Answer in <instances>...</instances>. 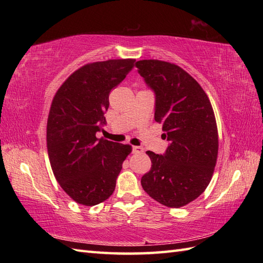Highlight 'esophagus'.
I'll return each instance as SVG.
<instances>
[{
    "mask_svg": "<svg viewBox=\"0 0 263 263\" xmlns=\"http://www.w3.org/2000/svg\"><path fill=\"white\" fill-rule=\"evenodd\" d=\"M143 148L140 146H135L133 147V154H142Z\"/></svg>",
    "mask_w": 263,
    "mask_h": 263,
    "instance_id": "1",
    "label": "esophagus"
}]
</instances>
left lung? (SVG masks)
<instances>
[{
  "mask_svg": "<svg viewBox=\"0 0 263 263\" xmlns=\"http://www.w3.org/2000/svg\"><path fill=\"white\" fill-rule=\"evenodd\" d=\"M136 66L155 93V120L170 141L165 154L147 152L152 168L141 178L150 197L170 208L197 199L208 186L217 161L218 132L210 100L187 72L158 60Z\"/></svg>",
  "mask_w": 263,
  "mask_h": 263,
  "instance_id": "8db88e82",
  "label": "left lung"
}]
</instances>
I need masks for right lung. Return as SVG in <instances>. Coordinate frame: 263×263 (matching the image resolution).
Returning <instances> with one entry per match:
<instances>
[{"instance_id":"1","label":"right lung","mask_w":263,"mask_h":263,"mask_svg":"<svg viewBox=\"0 0 263 263\" xmlns=\"http://www.w3.org/2000/svg\"><path fill=\"white\" fill-rule=\"evenodd\" d=\"M136 60H108L81 66L60 87L47 120V150L54 176L76 202L95 205L113 194L131 146L97 139L106 124L111 89Z\"/></svg>"}]
</instances>
